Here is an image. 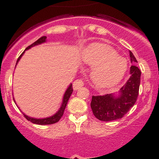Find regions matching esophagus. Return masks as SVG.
Returning <instances> with one entry per match:
<instances>
[{"label":"esophagus","mask_w":159,"mask_h":159,"mask_svg":"<svg viewBox=\"0 0 159 159\" xmlns=\"http://www.w3.org/2000/svg\"><path fill=\"white\" fill-rule=\"evenodd\" d=\"M84 85V82L81 79H77L73 82V89L74 90H78Z\"/></svg>","instance_id":"obj_1"}]
</instances>
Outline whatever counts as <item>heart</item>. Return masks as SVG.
Returning a JSON list of instances; mask_svg holds the SVG:
<instances>
[{
	"label": "heart",
	"instance_id": "b5f03b06",
	"mask_svg": "<svg viewBox=\"0 0 159 159\" xmlns=\"http://www.w3.org/2000/svg\"><path fill=\"white\" fill-rule=\"evenodd\" d=\"M82 61L92 67L91 78L100 88L115 85L124 77L128 68L127 61L118 56L110 46L102 43L91 44L83 51Z\"/></svg>",
	"mask_w": 159,
	"mask_h": 159
}]
</instances>
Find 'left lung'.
Instances as JSON below:
<instances>
[{
    "label": "left lung",
    "mask_w": 159,
    "mask_h": 159,
    "mask_svg": "<svg viewBox=\"0 0 159 159\" xmlns=\"http://www.w3.org/2000/svg\"><path fill=\"white\" fill-rule=\"evenodd\" d=\"M129 53L131 63L138 62L132 52ZM130 75L131 76L121 88L118 96L113 94L92 96L91 108L98 119L104 121L119 119L134 106L139 95L141 70L135 65H131Z\"/></svg>",
    "instance_id": "left-lung-1"
}]
</instances>
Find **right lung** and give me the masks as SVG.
<instances>
[{"instance_id":"add662e5","label":"right lung","mask_w":159,"mask_h":159,"mask_svg":"<svg viewBox=\"0 0 159 159\" xmlns=\"http://www.w3.org/2000/svg\"><path fill=\"white\" fill-rule=\"evenodd\" d=\"M46 38H47V37H46V36L41 37V38H40L38 40V41H36L35 42H34L33 44H30V46H28V47L26 49H25V51H26V50L30 49V48L34 47V46L38 45V44H42V43H44L46 41ZM25 51H24V52L22 53L21 54H20V57L17 58V62H16V65H17V64L18 63V61H20V57H22V55L24 54ZM72 92H73V88H72V84H70L69 85V87L68 88V89H67L66 91H65V94H64L63 102H62L61 106V108H59L58 111L56 112V113L54 114V115H52V116L48 117V118H30V117L25 115V114H24V115H25V117L26 118L27 120L30 121V122L34 123V124L41 125H44L54 124V123L57 122V121H58L59 120L61 119V118L62 117V115H63L64 111H65V108H66L67 103H68V100H69L70 96L71 95Z\"/></svg>"}]
</instances>
